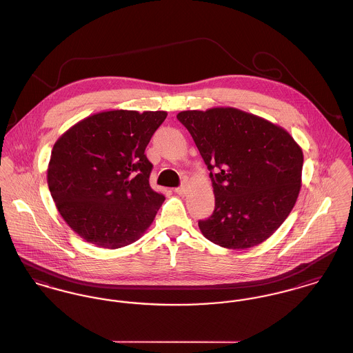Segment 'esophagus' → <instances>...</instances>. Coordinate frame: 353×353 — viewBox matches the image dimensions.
Instances as JSON below:
<instances>
[{"label": "esophagus", "instance_id": "1", "mask_svg": "<svg viewBox=\"0 0 353 353\" xmlns=\"http://www.w3.org/2000/svg\"><path fill=\"white\" fill-rule=\"evenodd\" d=\"M175 192L179 194V195H185L188 192V188L186 186H179V188H175Z\"/></svg>", "mask_w": 353, "mask_h": 353}]
</instances>
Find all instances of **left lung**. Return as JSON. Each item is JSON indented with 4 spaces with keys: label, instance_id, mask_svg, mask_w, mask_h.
<instances>
[{
    "label": "left lung",
    "instance_id": "1",
    "mask_svg": "<svg viewBox=\"0 0 353 353\" xmlns=\"http://www.w3.org/2000/svg\"><path fill=\"white\" fill-rule=\"evenodd\" d=\"M176 118L210 171L215 209L198 222L202 234L226 249L266 241L297 201L301 147L280 125L232 107L182 111Z\"/></svg>",
    "mask_w": 353,
    "mask_h": 353
}]
</instances>
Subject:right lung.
Masks as SVG:
<instances>
[{"instance_id":"1","label":"right lung","mask_w":353,"mask_h":353,"mask_svg":"<svg viewBox=\"0 0 353 353\" xmlns=\"http://www.w3.org/2000/svg\"><path fill=\"white\" fill-rule=\"evenodd\" d=\"M165 111L112 110L80 120L53 145L47 181L56 208L76 234L97 248L138 241L165 196L150 186L144 150Z\"/></svg>"}]
</instances>
